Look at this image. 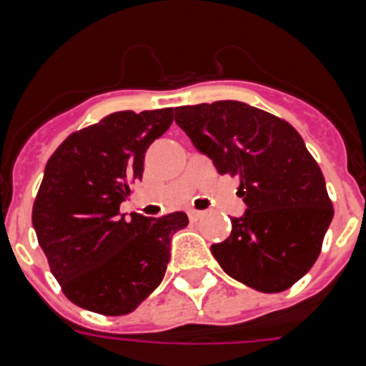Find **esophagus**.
<instances>
[{
  "label": "esophagus",
  "instance_id": "1",
  "mask_svg": "<svg viewBox=\"0 0 366 366\" xmlns=\"http://www.w3.org/2000/svg\"><path fill=\"white\" fill-rule=\"evenodd\" d=\"M203 218L202 211H189V219L190 222H198V219Z\"/></svg>",
  "mask_w": 366,
  "mask_h": 366
}]
</instances>
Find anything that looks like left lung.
I'll list each match as a JSON object with an SVG mask.
<instances>
[{
  "label": "left lung",
  "mask_w": 366,
  "mask_h": 366,
  "mask_svg": "<svg viewBox=\"0 0 366 366\" xmlns=\"http://www.w3.org/2000/svg\"><path fill=\"white\" fill-rule=\"evenodd\" d=\"M176 122L219 174L240 179L247 205L227 240L211 245L222 269L257 292L279 293L312 269L334 207L325 176L290 122L218 100L176 108Z\"/></svg>",
  "instance_id": "8db88e82"
}]
</instances>
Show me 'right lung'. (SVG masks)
<instances>
[{
	"label": "right lung",
	"instance_id": "obj_1",
	"mask_svg": "<svg viewBox=\"0 0 366 366\" xmlns=\"http://www.w3.org/2000/svg\"><path fill=\"white\" fill-rule=\"evenodd\" d=\"M172 119V108L112 113L71 134L45 164L32 227L51 273L80 308L126 315L163 280L170 240L189 225L187 214L124 218L119 207Z\"/></svg>",
	"mask_w": 366,
	"mask_h": 366
}]
</instances>
